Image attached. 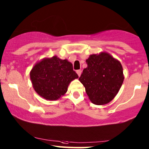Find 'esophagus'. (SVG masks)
Returning a JSON list of instances; mask_svg holds the SVG:
<instances>
[{
    "label": "esophagus",
    "mask_w": 149,
    "mask_h": 149,
    "mask_svg": "<svg viewBox=\"0 0 149 149\" xmlns=\"http://www.w3.org/2000/svg\"><path fill=\"white\" fill-rule=\"evenodd\" d=\"M77 74H78V76H79V77H80L81 74V71L80 70H77Z\"/></svg>",
    "instance_id": "esophagus-1"
}]
</instances>
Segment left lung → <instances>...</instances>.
Returning <instances> with one entry per match:
<instances>
[{"label": "left lung", "mask_w": 149, "mask_h": 149, "mask_svg": "<svg viewBox=\"0 0 149 149\" xmlns=\"http://www.w3.org/2000/svg\"><path fill=\"white\" fill-rule=\"evenodd\" d=\"M86 61L88 66L79 80L86 88L89 99L95 105L109 103L124 81L120 62L106 52L90 55Z\"/></svg>", "instance_id": "obj_1"}]
</instances>
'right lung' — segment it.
I'll return each mask as SVG.
<instances>
[{
  "mask_svg": "<svg viewBox=\"0 0 149 149\" xmlns=\"http://www.w3.org/2000/svg\"><path fill=\"white\" fill-rule=\"evenodd\" d=\"M78 77L72 63L57 56L41 59L30 72L35 91L49 100H56L64 95L70 82Z\"/></svg>",
  "mask_w": 149,
  "mask_h": 149,
  "instance_id": "obj_1",
  "label": "right lung"
}]
</instances>
